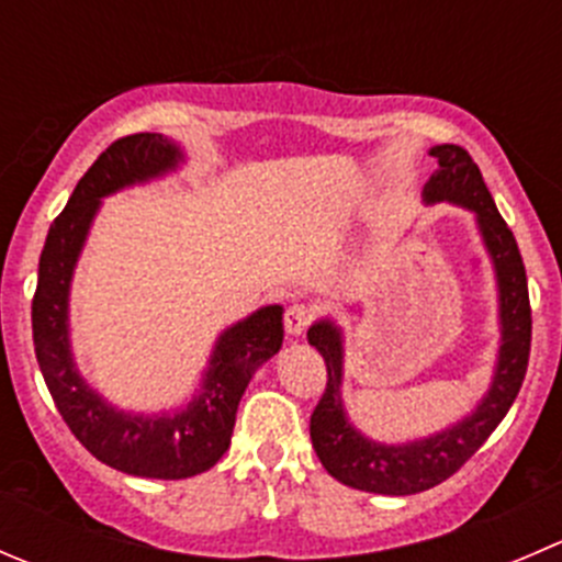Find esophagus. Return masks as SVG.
Instances as JSON below:
<instances>
[{
	"instance_id": "1",
	"label": "esophagus",
	"mask_w": 562,
	"mask_h": 562,
	"mask_svg": "<svg viewBox=\"0 0 562 562\" xmlns=\"http://www.w3.org/2000/svg\"><path fill=\"white\" fill-rule=\"evenodd\" d=\"M310 321H313V307H307V304H291V307L285 310V329L291 331L293 337L302 335L310 326Z\"/></svg>"
}]
</instances>
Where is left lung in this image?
Listing matches in <instances>:
<instances>
[{"label": "left lung", "instance_id": "1", "mask_svg": "<svg viewBox=\"0 0 562 562\" xmlns=\"http://www.w3.org/2000/svg\"><path fill=\"white\" fill-rule=\"evenodd\" d=\"M431 156L439 161L437 172L428 178L423 198L426 203H456L470 209L477 220L483 244L492 255L494 274L499 288V353L494 379L483 401L472 414L456 426L426 439L406 445H381L359 434L348 423L342 408V337L331 321L310 326V346L318 348L326 362V390L310 417V439L321 464L346 486L373 494H417L439 486L453 472H459L494 428L503 423L510 403L521 390L530 359L532 315L527 274L519 247L494 205L492 192L483 183L481 170L461 145H437Z\"/></svg>", "mask_w": 562, "mask_h": 562}]
</instances>
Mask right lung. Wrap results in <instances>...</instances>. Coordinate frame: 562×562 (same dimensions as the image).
Instances as JSON below:
<instances>
[{
	"label": "right lung",
	"mask_w": 562,
	"mask_h": 562,
	"mask_svg": "<svg viewBox=\"0 0 562 562\" xmlns=\"http://www.w3.org/2000/svg\"><path fill=\"white\" fill-rule=\"evenodd\" d=\"M181 161V148L161 134L114 139L81 176L63 214L48 227L32 299L35 357L70 434L112 470L159 481L200 475L225 456L249 379L282 346V307H260L222 331L189 406L150 417L114 408L76 370L68 340L70 277L101 198L165 176Z\"/></svg>",
	"instance_id": "obj_1"
}]
</instances>
